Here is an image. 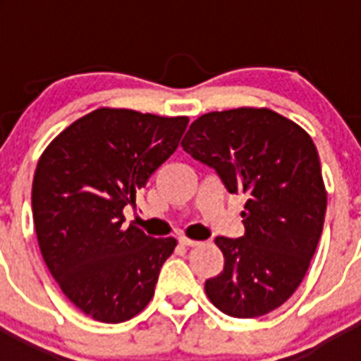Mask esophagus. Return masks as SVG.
<instances>
[{
    "label": "esophagus",
    "mask_w": 361,
    "mask_h": 361,
    "mask_svg": "<svg viewBox=\"0 0 361 361\" xmlns=\"http://www.w3.org/2000/svg\"><path fill=\"white\" fill-rule=\"evenodd\" d=\"M178 244L184 245V247H193V245H199V242L191 240V238H186V237H180L178 238Z\"/></svg>",
    "instance_id": "obj_1"
}]
</instances>
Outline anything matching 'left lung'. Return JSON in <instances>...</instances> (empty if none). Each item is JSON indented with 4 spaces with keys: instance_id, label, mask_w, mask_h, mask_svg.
<instances>
[{
    "instance_id": "obj_1",
    "label": "left lung",
    "mask_w": 361,
    "mask_h": 361,
    "mask_svg": "<svg viewBox=\"0 0 361 361\" xmlns=\"http://www.w3.org/2000/svg\"><path fill=\"white\" fill-rule=\"evenodd\" d=\"M180 146L209 166L229 193H245L240 238L216 237L224 271L206 295L233 318L275 311L304 280L324 229L327 193L305 130L267 108L209 111Z\"/></svg>"
}]
</instances>
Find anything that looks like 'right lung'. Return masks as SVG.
I'll return each mask as SVG.
<instances>
[{"mask_svg": "<svg viewBox=\"0 0 361 361\" xmlns=\"http://www.w3.org/2000/svg\"><path fill=\"white\" fill-rule=\"evenodd\" d=\"M188 117L99 108L44 149L32 183V215L43 260L85 314L119 324L152 300L173 237L152 238L130 224L137 191L177 149Z\"/></svg>", "mask_w": 361, "mask_h": 361, "instance_id": "right-lung-1", "label": "right lung"}]
</instances>
